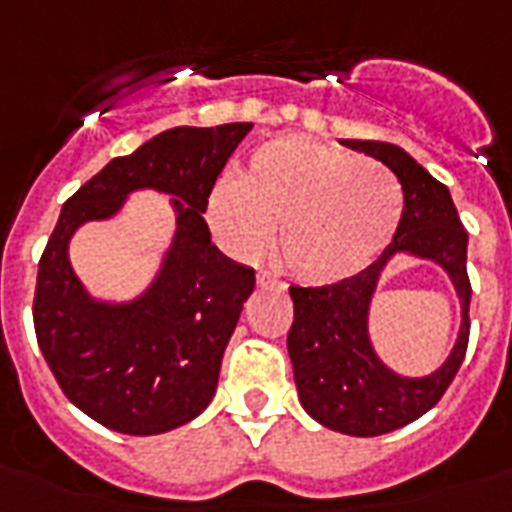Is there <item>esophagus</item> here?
Masks as SVG:
<instances>
[{"instance_id": "esophagus-1", "label": "esophagus", "mask_w": 512, "mask_h": 512, "mask_svg": "<svg viewBox=\"0 0 512 512\" xmlns=\"http://www.w3.org/2000/svg\"><path fill=\"white\" fill-rule=\"evenodd\" d=\"M257 287H276V289H287V284L273 276L271 271H257Z\"/></svg>"}]
</instances>
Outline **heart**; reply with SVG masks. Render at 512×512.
Returning a JSON list of instances; mask_svg holds the SVG:
<instances>
[{
  "instance_id": "b5f03b06",
  "label": "heart",
  "mask_w": 512,
  "mask_h": 512,
  "mask_svg": "<svg viewBox=\"0 0 512 512\" xmlns=\"http://www.w3.org/2000/svg\"><path fill=\"white\" fill-rule=\"evenodd\" d=\"M209 225L239 257L271 247L300 281L332 284L364 271L388 247L404 212L396 177L380 164L305 138L265 143L241 180H220Z\"/></svg>"
}]
</instances>
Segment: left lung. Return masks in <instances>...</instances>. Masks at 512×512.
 Instances as JSON below:
<instances>
[{"mask_svg":"<svg viewBox=\"0 0 512 512\" xmlns=\"http://www.w3.org/2000/svg\"><path fill=\"white\" fill-rule=\"evenodd\" d=\"M382 162L404 188L396 236L372 265L324 287H289L295 321L287 350L300 404L324 428L345 436H382L433 409L460 372L470 337L468 231L462 228L449 188L438 183L393 143L345 140ZM396 251H412L445 265L463 300V327L447 364L422 381L398 378L379 364L365 337V313L379 271Z\"/></svg>","mask_w":512,"mask_h":512,"instance_id":"left-lung-1","label":"left lung"}]
</instances>
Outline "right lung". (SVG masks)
<instances>
[{"label": "right lung", "instance_id": "right-lung-1", "mask_svg": "<svg viewBox=\"0 0 512 512\" xmlns=\"http://www.w3.org/2000/svg\"><path fill=\"white\" fill-rule=\"evenodd\" d=\"M249 130V122L167 130L108 162L63 204L36 273V340L68 401L106 428L127 436L167 433L215 396L225 345L255 289V271L212 244L201 215ZM135 187L176 196V241L140 301L95 304L70 271L67 239L87 219L113 214Z\"/></svg>", "mask_w": 512, "mask_h": 512}]
</instances>
